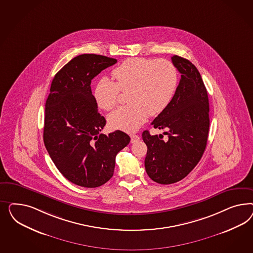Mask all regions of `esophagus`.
<instances>
[{
  "instance_id": "1",
  "label": "esophagus",
  "mask_w": 253,
  "mask_h": 253,
  "mask_svg": "<svg viewBox=\"0 0 253 253\" xmlns=\"http://www.w3.org/2000/svg\"><path fill=\"white\" fill-rule=\"evenodd\" d=\"M139 140H140V137L137 134H131L130 135V142L131 143H136Z\"/></svg>"
}]
</instances>
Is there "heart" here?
Wrapping results in <instances>:
<instances>
[{"mask_svg": "<svg viewBox=\"0 0 253 253\" xmlns=\"http://www.w3.org/2000/svg\"><path fill=\"white\" fill-rule=\"evenodd\" d=\"M115 82L102 78L93 89V99L101 109L115 107L120 91L128 92V106L119 107L107 117L111 128L135 131L148 115L161 114L173 98L178 86V70L167 59L132 57L112 71Z\"/></svg>", "mask_w": 253, "mask_h": 253, "instance_id": "1", "label": "heart"}]
</instances>
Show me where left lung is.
<instances>
[{
  "label": "left lung",
  "mask_w": 253,
  "mask_h": 253,
  "mask_svg": "<svg viewBox=\"0 0 253 253\" xmlns=\"http://www.w3.org/2000/svg\"><path fill=\"white\" fill-rule=\"evenodd\" d=\"M171 61L181 80L169 105L151 123L154 128L168 130V141L148 130L142 134L147 146L146 173L161 184L181 181L197 166L205 151L210 128L208 92L199 70L178 55Z\"/></svg>",
  "instance_id": "left-lung-1"
}]
</instances>
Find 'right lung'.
Here are the masks:
<instances>
[{
    "instance_id": "right-lung-1",
    "label": "right lung",
    "mask_w": 253,
    "mask_h": 253,
    "mask_svg": "<svg viewBox=\"0 0 253 253\" xmlns=\"http://www.w3.org/2000/svg\"><path fill=\"white\" fill-rule=\"evenodd\" d=\"M116 63L99 54L78 55L55 74L46 100V149L63 176L83 187L106 184L113 176L117 154L130 143L122 130L100 133L106 119L91 90L92 79Z\"/></svg>"
}]
</instances>
